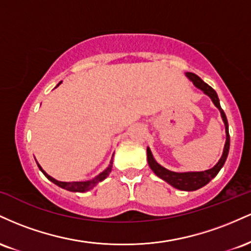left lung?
<instances>
[{"mask_svg": "<svg viewBox=\"0 0 251 251\" xmlns=\"http://www.w3.org/2000/svg\"><path fill=\"white\" fill-rule=\"evenodd\" d=\"M186 76H188L189 79L195 83L196 87H198L200 89H201L204 93L208 94V96L211 98L212 102L215 103L216 107L220 109L222 119H223L224 125H226V145H224L223 154H222L221 159L218 160V163L216 164L214 168L206 170V171H201V172H183V174H179V172H174V171H170V170H166L165 168H163V166H160L159 164L155 162L153 155H152L151 151H150V149H148V162L152 171H153L158 177L162 178L163 180L168 181L170 185H172L174 188L178 190H184V191H194V190H197L201 188V186L206 185V184H208L212 178L216 177V175L220 172L222 166H223L224 163H226L227 153H229L230 135H229V127H227V120H226V113H224V111L221 107L220 99H218L217 93H216L215 89L210 87L208 83L204 82L203 80H201L198 75H196L195 73H190V72H188V73H186Z\"/></svg>", "mask_w": 251, "mask_h": 251, "instance_id": "1", "label": "left lung"}]
</instances>
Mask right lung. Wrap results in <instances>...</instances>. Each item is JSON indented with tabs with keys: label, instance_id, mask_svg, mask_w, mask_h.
<instances>
[{
	"label": "right lung",
	"instance_id": "obj_1",
	"mask_svg": "<svg viewBox=\"0 0 251 251\" xmlns=\"http://www.w3.org/2000/svg\"><path fill=\"white\" fill-rule=\"evenodd\" d=\"M60 83H61V82H59V85H60ZM59 85H57V86H59ZM112 163H113V157H112L111 164H109L108 168L106 169L103 172H101L100 175H98L97 177H94L93 179L87 180V181H72V183H67V181H59V180L54 179L53 177H50V175H47L45 171H43L42 168L39 165V164H37V166H39V169L41 170L42 174L45 175L46 177L48 178V179H50V181H53L54 184H56V185L60 186V188L66 189V190H68V191H73V192H85V191H88V190H91L92 188H93V186H96L97 184L99 183V181L103 180L106 177H107V176L109 175V172H111V170H112Z\"/></svg>",
	"mask_w": 251,
	"mask_h": 251
}]
</instances>
